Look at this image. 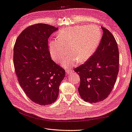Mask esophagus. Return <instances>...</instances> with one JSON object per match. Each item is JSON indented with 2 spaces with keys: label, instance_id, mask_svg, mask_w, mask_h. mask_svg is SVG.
Listing matches in <instances>:
<instances>
[{
  "label": "esophagus",
  "instance_id": "1",
  "mask_svg": "<svg viewBox=\"0 0 132 132\" xmlns=\"http://www.w3.org/2000/svg\"><path fill=\"white\" fill-rule=\"evenodd\" d=\"M65 72H66V74H67V75H68V74H70L71 73H72V70L71 69H66L65 70Z\"/></svg>",
  "mask_w": 132,
  "mask_h": 132
}]
</instances>
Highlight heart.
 Segmentation results:
<instances>
[{
    "label": "heart",
    "instance_id": "obj_1",
    "mask_svg": "<svg viewBox=\"0 0 132 132\" xmlns=\"http://www.w3.org/2000/svg\"><path fill=\"white\" fill-rule=\"evenodd\" d=\"M101 38L100 29L93 25L68 28L59 32L58 39L50 42V54L54 61L59 63L65 57L68 48L70 54L62 64L65 69H69L77 61L83 63L89 59L97 50Z\"/></svg>",
    "mask_w": 132,
    "mask_h": 132
}]
</instances>
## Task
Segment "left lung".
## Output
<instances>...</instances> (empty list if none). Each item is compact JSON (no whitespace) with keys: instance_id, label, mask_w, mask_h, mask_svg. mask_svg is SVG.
I'll list each match as a JSON object with an SVG mask.
<instances>
[{"instance_id":"1","label":"left lung","mask_w":132,"mask_h":132,"mask_svg":"<svg viewBox=\"0 0 132 132\" xmlns=\"http://www.w3.org/2000/svg\"><path fill=\"white\" fill-rule=\"evenodd\" d=\"M97 51L83 64L74 69L80 77L78 92L85 102L97 103L104 100L112 92L119 72V55L113 34L104 27Z\"/></svg>"}]
</instances>
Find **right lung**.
<instances>
[{"label": "right lung", "instance_id": "right-lung-1", "mask_svg": "<svg viewBox=\"0 0 132 132\" xmlns=\"http://www.w3.org/2000/svg\"><path fill=\"white\" fill-rule=\"evenodd\" d=\"M46 24H37L24 29L14 47L13 60L18 82L27 97L41 105L57 99L65 70L53 61L48 38L57 30Z\"/></svg>", "mask_w": 132, "mask_h": 132}]
</instances>
